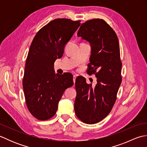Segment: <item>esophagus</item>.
I'll list each match as a JSON object with an SVG mask.
<instances>
[{
    "label": "esophagus",
    "instance_id": "esophagus-1",
    "mask_svg": "<svg viewBox=\"0 0 147 147\" xmlns=\"http://www.w3.org/2000/svg\"><path fill=\"white\" fill-rule=\"evenodd\" d=\"M76 75H74L73 76V82H74V83H75V80H76Z\"/></svg>",
    "mask_w": 147,
    "mask_h": 147
}]
</instances>
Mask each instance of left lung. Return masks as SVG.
Wrapping results in <instances>:
<instances>
[{
	"instance_id": "left-lung-1",
	"label": "left lung",
	"mask_w": 147,
	"mask_h": 147,
	"mask_svg": "<svg viewBox=\"0 0 147 147\" xmlns=\"http://www.w3.org/2000/svg\"><path fill=\"white\" fill-rule=\"evenodd\" d=\"M78 36L91 46L87 71L95 74L97 83L92 87L85 78H76L74 111L83 123L95 124L107 116L116 100L122 82L119 43L114 31L100 19L83 23Z\"/></svg>"
}]
</instances>
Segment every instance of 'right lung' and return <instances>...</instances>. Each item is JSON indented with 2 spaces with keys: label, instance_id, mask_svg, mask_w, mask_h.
Instances as JSON below:
<instances>
[{
  "label": "right lung",
  "instance_id": "obj_1",
  "mask_svg": "<svg viewBox=\"0 0 147 147\" xmlns=\"http://www.w3.org/2000/svg\"><path fill=\"white\" fill-rule=\"evenodd\" d=\"M80 24V21L55 19L38 31L31 44L23 86L27 107L39 120L54 116L65 89L73 85V74H55L54 64Z\"/></svg>",
  "mask_w": 147,
  "mask_h": 147
}]
</instances>
